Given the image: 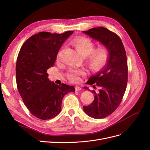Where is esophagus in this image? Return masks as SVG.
<instances>
[{
	"mask_svg": "<svg viewBox=\"0 0 150 150\" xmlns=\"http://www.w3.org/2000/svg\"><path fill=\"white\" fill-rule=\"evenodd\" d=\"M75 89H76V91H80V90L82 89V88H81V86H76L75 87Z\"/></svg>",
	"mask_w": 150,
	"mask_h": 150,
	"instance_id": "obj_1",
	"label": "esophagus"
}]
</instances>
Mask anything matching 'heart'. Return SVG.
<instances>
[{
  "instance_id": "1",
  "label": "heart",
  "mask_w": 150,
  "mask_h": 150,
  "mask_svg": "<svg viewBox=\"0 0 150 150\" xmlns=\"http://www.w3.org/2000/svg\"><path fill=\"white\" fill-rule=\"evenodd\" d=\"M72 43L77 51L82 55L88 56V64L93 72L102 69L108 62L110 52L106 47L101 46L95 49V44L91 39L86 37H78L74 39ZM86 74L84 69L71 67L67 70V77L71 82L76 83L81 80V77Z\"/></svg>"
}]
</instances>
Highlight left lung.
Returning a JSON list of instances; mask_svg holds the SVG:
<instances>
[{"instance_id": "8db88e82", "label": "left lung", "mask_w": 150, "mask_h": 150, "mask_svg": "<svg viewBox=\"0 0 150 150\" xmlns=\"http://www.w3.org/2000/svg\"><path fill=\"white\" fill-rule=\"evenodd\" d=\"M83 33L98 40L110 52L108 62L104 69L88 81V84L96 85L99 89L98 91L91 90L94 101L89 106L83 107L89 116L102 119L114 112L123 98L128 75L126 54L119 36L105 28H92ZM93 88L96 89V86L94 85Z\"/></svg>"}]
</instances>
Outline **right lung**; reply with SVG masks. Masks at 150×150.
Segmentation results:
<instances>
[{
    "label": "right lung",
    "instance_id": "right-lung-1",
    "mask_svg": "<svg viewBox=\"0 0 150 150\" xmlns=\"http://www.w3.org/2000/svg\"><path fill=\"white\" fill-rule=\"evenodd\" d=\"M73 31L61 34L40 32L30 37L18 54L16 67L17 89L33 115L42 120L52 119L61 111L62 99L75 91L72 86H61L47 78V70L52 67L58 51Z\"/></svg>",
    "mask_w": 150,
    "mask_h": 150
}]
</instances>
